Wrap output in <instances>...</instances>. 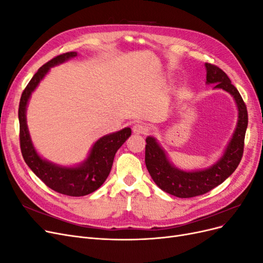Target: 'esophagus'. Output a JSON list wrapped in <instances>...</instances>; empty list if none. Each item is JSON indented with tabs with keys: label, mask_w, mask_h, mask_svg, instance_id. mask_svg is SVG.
<instances>
[{
	"label": "esophagus",
	"mask_w": 263,
	"mask_h": 263,
	"mask_svg": "<svg viewBox=\"0 0 263 263\" xmlns=\"http://www.w3.org/2000/svg\"><path fill=\"white\" fill-rule=\"evenodd\" d=\"M133 132L135 134H139V135H145L148 132L147 126L142 123H136L133 126Z\"/></svg>",
	"instance_id": "obj_1"
}]
</instances>
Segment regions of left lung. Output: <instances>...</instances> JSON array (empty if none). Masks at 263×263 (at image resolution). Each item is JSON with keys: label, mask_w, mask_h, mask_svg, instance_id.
Masks as SVG:
<instances>
[{"label": "left lung", "mask_w": 263, "mask_h": 263, "mask_svg": "<svg viewBox=\"0 0 263 263\" xmlns=\"http://www.w3.org/2000/svg\"><path fill=\"white\" fill-rule=\"evenodd\" d=\"M206 83H215V89H222L233 95L239 119L229 145L219 161L211 168L185 172L179 170L169 162L163 149L159 146L154 137L146 138L145 162L151 178L164 192L181 198L203 195L221 184L236 169L243 154L245 136L248 126V112L240 93L232 84L228 76L217 66L205 63Z\"/></svg>", "instance_id": "left-lung-1"}]
</instances>
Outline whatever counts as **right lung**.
Listing matches in <instances>:
<instances>
[{"label":"right lung","mask_w":263,"mask_h":263,"mask_svg":"<svg viewBox=\"0 0 263 263\" xmlns=\"http://www.w3.org/2000/svg\"><path fill=\"white\" fill-rule=\"evenodd\" d=\"M76 55L77 52L70 51L59 54L45 63L38 69L25 90L23 91L18 107L20 145L24 160L47 186L60 194L83 196L97 191L105 182L112 169L116 151L132 135V129L127 127L117 133L100 138L95 142L89 157L81 165L76 168H66V166H59L46 161L38 156L31 144L25 115L27 102L31 92L36 89V86L49 69Z\"/></svg>","instance_id":"right-lung-1"}]
</instances>
